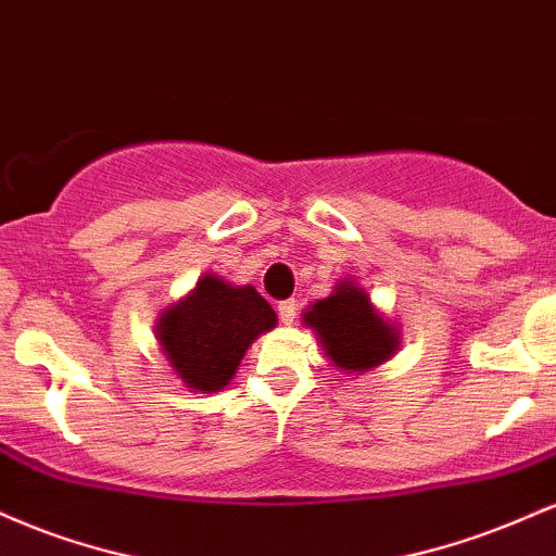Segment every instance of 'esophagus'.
<instances>
[{"instance_id": "esophagus-1", "label": "esophagus", "mask_w": 556, "mask_h": 556, "mask_svg": "<svg viewBox=\"0 0 556 556\" xmlns=\"http://www.w3.org/2000/svg\"><path fill=\"white\" fill-rule=\"evenodd\" d=\"M277 311H279V321L290 327V324L295 321V316H298V300H295V298H292V300H282V303L277 305Z\"/></svg>"}]
</instances>
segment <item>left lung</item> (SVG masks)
I'll use <instances>...</instances> for the list:
<instances>
[{
	"mask_svg": "<svg viewBox=\"0 0 556 556\" xmlns=\"http://www.w3.org/2000/svg\"><path fill=\"white\" fill-rule=\"evenodd\" d=\"M300 321L314 331L331 366L350 376L379 368L402 342L397 324L376 308L371 295L353 277L340 279L329 298L311 303Z\"/></svg>",
	"mask_w": 556,
	"mask_h": 556,
	"instance_id": "obj_1",
	"label": "left lung"
}]
</instances>
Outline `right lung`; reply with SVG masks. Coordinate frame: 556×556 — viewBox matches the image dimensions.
<instances>
[{
  "label": "right lung",
  "mask_w": 556,
  "mask_h": 556,
  "mask_svg": "<svg viewBox=\"0 0 556 556\" xmlns=\"http://www.w3.org/2000/svg\"><path fill=\"white\" fill-rule=\"evenodd\" d=\"M277 327V314L253 285L206 271L188 295L156 316V342L185 389H225L253 340Z\"/></svg>",
  "instance_id": "add662e5"
}]
</instances>
